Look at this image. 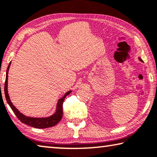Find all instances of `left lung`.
<instances>
[{
  "mask_svg": "<svg viewBox=\"0 0 157 157\" xmlns=\"http://www.w3.org/2000/svg\"><path fill=\"white\" fill-rule=\"evenodd\" d=\"M139 59H140V61H142V59H140V58H139Z\"/></svg>",
  "mask_w": 157,
  "mask_h": 157,
  "instance_id": "left-lung-1",
  "label": "left lung"
}]
</instances>
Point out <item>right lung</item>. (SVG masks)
<instances>
[{
    "mask_svg": "<svg viewBox=\"0 0 157 157\" xmlns=\"http://www.w3.org/2000/svg\"><path fill=\"white\" fill-rule=\"evenodd\" d=\"M11 63H10L8 67H7V72H6V82H5V96H6V101L7 103L9 104L10 107L12 111L14 112V113L15 114L17 117L20 120L22 123L26 124L27 125L33 126L34 128H45L49 127H52V126L56 125L59 121H61L63 116V103L66 97L71 93V91H68L67 93L65 94V95L63 96V98H60L57 103V110L56 113L53 114V115L47 118H31L26 117L20 113L19 110L12 105L11 101L10 100L9 95L7 94V74H8V71L10 68V66Z\"/></svg>",
    "mask_w": 157,
    "mask_h": 157,
    "instance_id": "obj_1",
    "label": "right lung"
}]
</instances>
